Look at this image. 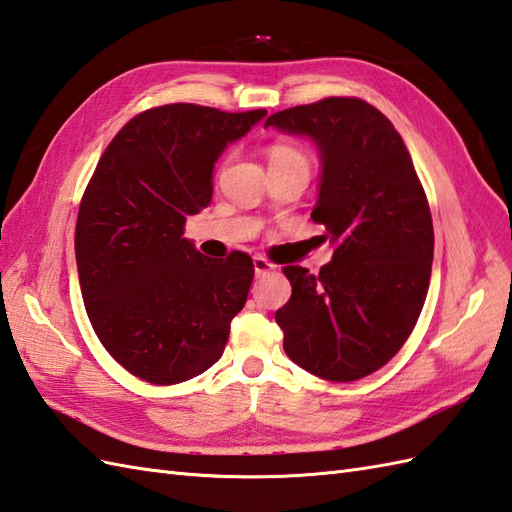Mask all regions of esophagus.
<instances>
[{"mask_svg":"<svg viewBox=\"0 0 512 512\" xmlns=\"http://www.w3.org/2000/svg\"><path fill=\"white\" fill-rule=\"evenodd\" d=\"M253 266H255V275H257V277H259V275H266L268 270L275 268L266 257H261V255H255V257H253Z\"/></svg>","mask_w":512,"mask_h":512,"instance_id":"esophagus-1","label":"esophagus"}]
</instances>
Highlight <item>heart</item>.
Segmentation results:
<instances>
[{
  "mask_svg": "<svg viewBox=\"0 0 512 512\" xmlns=\"http://www.w3.org/2000/svg\"><path fill=\"white\" fill-rule=\"evenodd\" d=\"M270 163H288V161H305L303 154L299 150H294L290 146H275L268 152Z\"/></svg>",
  "mask_w": 512,
  "mask_h": 512,
  "instance_id": "heart-1",
  "label": "heart"
}]
</instances>
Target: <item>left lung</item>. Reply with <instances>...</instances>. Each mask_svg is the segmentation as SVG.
<instances>
[{
    "label": "left lung",
    "mask_w": 512,
    "mask_h": 512,
    "mask_svg": "<svg viewBox=\"0 0 512 512\" xmlns=\"http://www.w3.org/2000/svg\"><path fill=\"white\" fill-rule=\"evenodd\" d=\"M314 141L312 218L336 244L310 275L285 266L292 296L275 320L292 362L329 382L382 368L412 334L434 259L432 213L401 135L358 98H325L270 115L264 128Z\"/></svg>",
    "instance_id": "8db88e82"
}]
</instances>
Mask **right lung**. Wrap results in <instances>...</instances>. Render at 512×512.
I'll use <instances>...</instances> for the list:
<instances>
[{
  "label": "right lung",
  "instance_id": "obj_1",
  "mask_svg": "<svg viewBox=\"0 0 512 512\" xmlns=\"http://www.w3.org/2000/svg\"><path fill=\"white\" fill-rule=\"evenodd\" d=\"M264 117L157 106L115 135L91 176L76 222L82 299L104 349L144 382L205 373L246 303L253 259H209L183 227L209 205L220 154Z\"/></svg>",
  "mask_w": 512,
  "mask_h": 512
}]
</instances>
